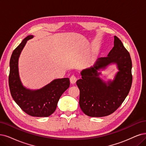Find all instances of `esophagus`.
<instances>
[{
    "instance_id": "esophagus-1",
    "label": "esophagus",
    "mask_w": 146,
    "mask_h": 146,
    "mask_svg": "<svg viewBox=\"0 0 146 146\" xmlns=\"http://www.w3.org/2000/svg\"><path fill=\"white\" fill-rule=\"evenodd\" d=\"M70 82H71L72 84H74L76 82L77 78L76 76H74V75H72V76H71V77H70Z\"/></svg>"
}]
</instances>
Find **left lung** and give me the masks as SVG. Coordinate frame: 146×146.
<instances>
[{
  "label": "left lung",
  "instance_id": "1",
  "mask_svg": "<svg viewBox=\"0 0 146 146\" xmlns=\"http://www.w3.org/2000/svg\"><path fill=\"white\" fill-rule=\"evenodd\" d=\"M114 46L108 55L98 59L93 67L83 70L82 79L77 80L80 90L79 105L90 117L109 115L122 104L131 88L132 61L122 42L114 36ZM111 63L117 65L119 72L112 82H104L99 77L100 69Z\"/></svg>",
  "mask_w": 146,
  "mask_h": 146
}]
</instances>
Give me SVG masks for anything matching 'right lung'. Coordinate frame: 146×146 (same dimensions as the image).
<instances>
[{"label": "right lung", "instance_id": "1", "mask_svg": "<svg viewBox=\"0 0 146 146\" xmlns=\"http://www.w3.org/2000/svg\"><path fill=\"white\" fill-rule=\"evenodd\" d=\"M28 35L13 51L9 62V87L14 100L26 114L33 117H48L56 110L58 102L70 86L69 78L57 79L40 90H31L23 87L19 74V58Z\"/></svg>", "mask_w": 146, "mask_h": 146}]
</instances>
